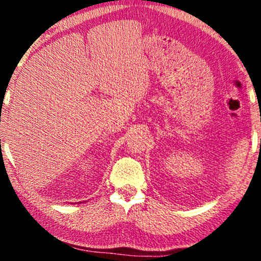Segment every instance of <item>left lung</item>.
I'll return each mask as SVG.
<instances>
[{"instance_id": "1", "label": "left lung", "mask_w": 261, "mask_h": 261, "mask_svg": "<svg viewBox=\"0 0 261 261\" xmlns=\"http://www.w3.org/2000/svg\"><path fill=\"white\" fill-rule=\"evenodd\" d=\"M260 142H261V140H260Z\"/></svg>"}]
</instances>
